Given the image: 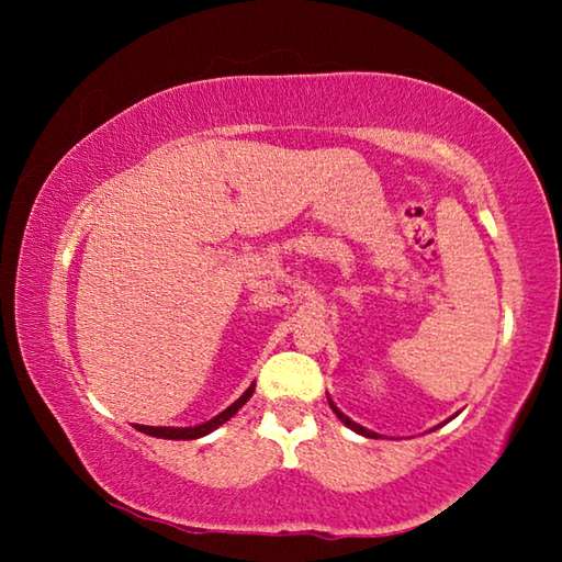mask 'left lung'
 Returning <instances> with one entry per match:
<instances>
[{
	"label": "left lung",
	"mask_w": 562,
	"mask_h": 562,
	"mask_svg": "<svg viewBox=\"0 0 562 562\" xmlns=\"http://www.w3.org/2000/svg\"><path fill=\"white\" fill-rule=\"evenodd\" d=\"M329 398V396H327ZM329 408H331V412H335L337 416H339V422L341 424H345V426H349V429L351 431H357V434H361V436H367V439H376V434L374 431H369V429H364V426H359V424H355V422H351V418L349 416H345V414H341L339 412V408L335 406V402H331V398H329Z\"/></svg>",
	"instance_id": "8db88e82"
}]
</instances>
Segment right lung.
Here are the masks:
<instances>
[{
  "label": "right lung",
  "mask_w": 562,
  "mask_h": 562,
  "mask_svg": "<svg viewBox=\"0 0 562 562\" xmlns=\"http://www.w3.org/2000/svg\"><path fill=\"white\" fill-rule=\"evenodd\" d=\"M255 392V384L247 386V392L237 398L235 404H231L225 408V412L217 414L215 418H211V422L205 424H198V426H186V429H176V426H140L136 424L138 431H144L148 436H156V439H170V441H190V439H201V436H207L211 431H215L217 426H223L225 422H231V418L240 412L243 404L247 402V398L252 396Z\"/></svg>",
  "instance_id": "right-lung-1"
}]
</instances>
